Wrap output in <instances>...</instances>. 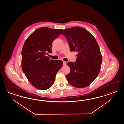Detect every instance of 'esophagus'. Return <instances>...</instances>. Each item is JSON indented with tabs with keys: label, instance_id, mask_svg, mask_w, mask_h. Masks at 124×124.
I'll use <instances>...</instances> for the list:
<instances>
[{
	"label": "esophagus",
	"instance_id": "obj_1",
	"mask_svg": "<svg viewBox=\"0 0 124 124\" xmlns=\"http://www.w3.org/2000/svg\"><path fill=\"white\" fill-rule=\"evenodd\" d=\"M66 64V62H65V61H63V65H65Z\"/></svg>",
	"mask_w": 124,
	"mask_h": 124
}]
</instances>
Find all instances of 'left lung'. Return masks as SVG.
I'll list each match as a JSON object with an SVG mask.
<instances>
[{"instance_id":"left-lung-1","label":"left lung","mask_w":124,"mask_h":124,"mask_svg":"<svg viewBox=\"0 0 124 124\" xmlns=\"http://www.w3.org/2000/svg\"><path fill=\"white\" fill-rule=\"evenodd\" d=\"M68 42L71 52H77L75 62H69L70 72L66 75L70 84L83 88L93 81L101 70L102 55L95 38L85 29L75 27L66 29L61 33Z\"/></svg>"}]
</instances>
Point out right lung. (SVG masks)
<instances>
[{"mask_svg": "<svg viewBox=\"0 0 124 124\" xmlns=\"http://www.w3.org/2000/svg\"><path fill=\"white\" fill-rule=\"evenodd\" d=\"M62 30L47 27L38 28L28 37L23 47V71L31 84L39 90L52 87L63 65L62 61L50 60L45 55L52 52V42Z\"/></svg>", "mask_w": 124, "mask_h": 124, "instance_id": "obj_1", "label": "right lung"}]
</instances>
